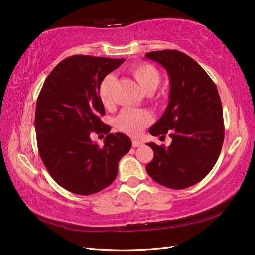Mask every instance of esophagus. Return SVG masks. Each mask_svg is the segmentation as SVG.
Segmentation results:
<instances>
[{
	"label": "esophagus",
	"instance_id": "34e87169",
	"mask_svg": "<svg viewBox=\"0 0 255 255\" xmlns=\"http://www.w3.org/2000/svg\"><path fill=\"white\" fill-rule=\"evenodd\" d=\"M142 144V142L140 140H137V139H133L132 140V145L134 148H137V146H140Z\"/></svg>",
	"mask_w": 255,
	"mask_h": 255
}]
</instances>
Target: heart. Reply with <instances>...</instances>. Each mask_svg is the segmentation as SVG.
Wrapping results in <instances>:
<instances>
[{"mask_svg": "<svg viewBox=\"0 0 255 255\" xmlns=\"http://www.w3.org/2000/svg\"><path fill=\"white\" fill-rule=\"evenodd\" d=\"M129 73L133 75L140 88L150 94L155 90L160 81V73L157 69L146 63L136 64L130 67ZM115 76L106 75L100 83L99 98L104 106H111L113 103V89L115 85ZM152 121V116L144 110L123 109L115 120V126L119 132L130 136H136L148 127Z\"/></svg>", "mask_w": 255, "mask_h": 255, "instance_id": "b5f03b06", "label": "heart"}]
</instances>
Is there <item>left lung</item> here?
<instances>
[{
    "label": "left lung",
    "mask_w": 255,
    "mask_h": 255,
    "mask_svg": "<svg viewBox=\"0 0 255 255\" xmlns=\"http://www.w3.org/2000/svg\"><path fill=\"white\" fill-rule=\"evenodd\" d=\"M163 66L170 78V100L149 132L171 137L170 145L148 143L154 157L145 170L158 184L172 189L188 188L208 174L225 139L222 105L213 80L196 60L176 50L144 55ZM160 137V138H161Z\"/></svg>",
    "instance_id": "1"
}]
</instances>
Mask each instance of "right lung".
Masks as SVG:
<instances>
[{
  "instance_id": "1",
  "label": "right lung",
  "mask_w": 255,
  "mask_h": 255,
  "mask_svg": "<svg viewBox=\"0 0 255 255\" xmlns=\"http://www.w3.org/2000/svg\"><path fill=\"white\" fill-rule=\"evenodd\" d=\"M125 60L67 57L51 71L38 96V152L53 180L73 194L88 196L110 186L120 158L132 146L125 134L110 133L111 127L101 120L105 110L99 98L100 83ZM91 132L107 135L101 148L91 141Z\"/></svg>"
}]
</instances>
